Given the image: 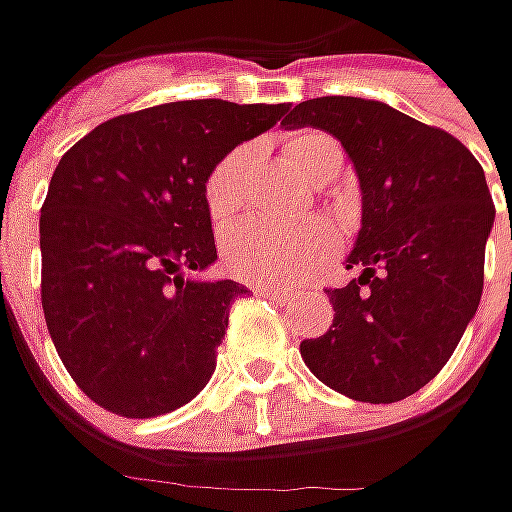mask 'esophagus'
Returning <instances> with one entry per match:
<instances>
[{
    "mask_svg": "<svg viewBox=\"0 0 512 512\" xmlns=\"http://www.w3.org/2000/svg\"><path fill=\"white\" fill-rule=\"evenodd\" d=\"M259 296H276V299H290L293 296V290H287V287H276V285H256L253 287Z\"/></svg>",
    "mask_w": 512,
    "mask_h": 512,
    "instance_id": "esophagus-1",
    "label": "esophagus"
}]
</instances>
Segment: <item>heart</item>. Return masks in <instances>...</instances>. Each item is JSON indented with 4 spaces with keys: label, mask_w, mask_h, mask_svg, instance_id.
I'll return each mask as SVG.
<instances>
[{
    "label": "heart",
    "mask_w": 512,
    "mask_h": 512,
    "mask_svg": "<svg viewBox=\"0 0 512 512\" xmlns=\"http://www.w3.org/2000/svg\"><path fill=\"white\" fill-rule=\"evenodd\" d=\"M287 159L307 182L325 185L342 173V148L322 130H302L287 139ZM250 150L236 148L225 153L207 173L205 205L210 222L233 225L245 207V179ZM333 247V230L327 225L273 227L242 225L225 239L222 256L227 270L247 282L293 285L305 279L313 262H319Z\"/></svg>",
    "instance_id": "b5f03b06"
}]
</instances>
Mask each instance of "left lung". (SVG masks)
Returning a JSON list of instances; mask_svg holds the SVG:
<instances>
[{
    "instance_id": "8db88e82",
    "label": "left lung",
    "mask_w": 512,
    "mask_h": 512,
    "mask_svg": "<svg viewBox=\"0 0 512 512\" xmlns=\"http://www.w3.org/2000/svg\"><path fill=\"white\" fill-rule=\"evenodd\" d=\"M282 125L336 136L362 190V227L344 259L356 276L327 290L333 325L302 342V359L347 399H407L479 310L496 219L482 165L450 133L376 99H307Z\"/></svg>"
}]
</instances>
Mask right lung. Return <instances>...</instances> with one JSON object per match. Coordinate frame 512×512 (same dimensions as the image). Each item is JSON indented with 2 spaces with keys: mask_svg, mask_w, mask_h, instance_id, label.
I'll use <instances>...</instances> for the list:
<instances>
[{
  "mask_svg": "<svg viewBox=\"0 0 512 512\" xmlns=\"http://www.w3.org/2000/svg\"><path fill=\"white\" fill-rule=\"evenodd\" d=\"M287 105L187 99L102 122L59 159L39 216L42 310L82 393L128 419L162 416L210 382L245 285L216 262L205 182Z\"/></svg>",
  "mask_w": 512,
  "mask_h": 512,
  "instance_id": "right-lung-1",
  "label": "right lung"
}]
</instances>
